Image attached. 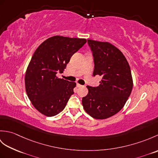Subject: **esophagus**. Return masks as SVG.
Instances as JSON below:
<instances>
[{"mask_svg":"<svg viewBox=\"0 0 158 158\" xmlns=\"http://www.w3.org/2000/svg\"><path fill=\"white\" fill-rule=\"evenodd\" d=\"M77 88H81V87H82L83 85L79 84V83H77Z\"/></svg>","mask_w":158,"mask_h":158,"instance_id":"esophagus-1","label":"esophagus"}]
</instances>
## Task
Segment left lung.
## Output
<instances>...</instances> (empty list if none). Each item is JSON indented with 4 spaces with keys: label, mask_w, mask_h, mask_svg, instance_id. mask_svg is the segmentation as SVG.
Wrapping results in <instances>:
<instances>
[{
    "label": "left lung",
    "mask_w": 158,
    "mask_h": 158,
    "mask_svg": "<svg viewBox=\"0 0 158 158\" xmlns=\"http://www.w3.org/2000/svg\"><path fill=\"white\" fill-rule=\"evenodd\" d=\"M94 62L93 75L102 76L100 85H88V94L82 98L86 113L97 119L109 118L122 109L133 87L132 74L125 56L107 42L88 40Z\"/></svg>",
    "instance_id": "1"
}]
</instances>
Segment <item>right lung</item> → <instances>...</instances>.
<instances>
[{"label": "right lung", "mask_w": 158, "mask_h": 158, "mask_svg": "<svg viewBox=\"0 0 158 158\" xmlns=\"http://www.w3.org/2000/svg\"><path fill=\"white\" fill-rule=\"evenodd\" d=\"M85 39L54 36L40 45L25 75L26 91L35 108L48 117L58 115L74 94L75 82L59 79L72 56L86 43Z\"/></svg>", "instance_id": "obj_1"}]
</instances>
